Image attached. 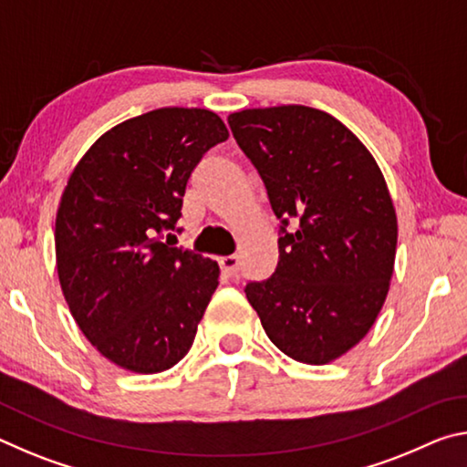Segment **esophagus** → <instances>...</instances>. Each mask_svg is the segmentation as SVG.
Returning a JSON list of instances; mask_svg holds the SVG:
<instances>
[{
  "instance_id": "1",
  "label": "esophagus",
  "mask_w": 467,
  "mask_h": 467,
  "mask_svg": "<svg viewBox=\"0 0 467 467\" xmlns=\"http://www.w3.org/2000/svg\"><path fill=\"white\" fill-rule=\"evenodd\" d=\"M239 267H241V259L236 255L220 257V270H223V274L228 275V278H234V275L239 274Z\"/></svg>"
}]
</instances>
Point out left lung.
<instances>
[{
  "label": "left lung",
  "instance_id": "8db88e82",
  "mask_svg": "<svg viewBox=\"0 0 467 467\" xmlns=\"http://www.w3.org/2000/svg\"><path fill=\"white\" fill-rule=\"evenodd\" d=\"M228 125L282 220L278 267L244 295L286 357L327 365L368 334L389 292L398 216L383 172L326 110L244 109Z\"/></svg>",
  "mask_w": 467,
  "mask_h": 467
}]
</instances>
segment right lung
<instances>
[{
    "mask_svg": "<svg viewBox=\"0 0 467 467\" xmlns=\"http://www.w3.org/2000/svg\"><path fill=\"white\" fill-rule=\"evenodd\" d=\"M226 138L208 109H156L102 133L67 179L55 218L59 284L78 327L117 367L162 373L193 344L220 267L162 233L175 231L195 164Z\"/></svg>",
    "mask_w": 467,
    "mask_h": 467,
    "instance_id": "right-lung-1",
    "label": "right lung"
}]
</instances>
